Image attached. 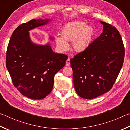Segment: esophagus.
Masks as SVG:
<instances>
[{"label": "esophagus", "mask_w": 130, "mask_h": 130, "mask_svg": "<svg viewBox=\"0 0 130 130\" xmlns=\"http://www.w3.org/2000/svg\"><path fill=\"white\" fill-rule=\"evenodd\" d=\"M70 65V58H68L67 61H66V66H67V67H69Z\"/></svg>", "instance_id": "1"}]
</instances>
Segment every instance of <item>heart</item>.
I'll return each mask as SVG.
<instances>
[{
	"instance_id": "heart-1",
	"label": "heart",
	"mask_w": 130,
	"mask_h": 130,
	"mask_svg": "<svg viewBox=\"0 0 130 130\" xmlns=\"http://www.w3.org/2000/svg\"><path fill=\"white\" fill-rule=\"evenodd\" d=\"M95 29L85 22L75 21L68 23L62 27L61 37L56 38V43L60 50L68 49L67 42H72L73 50L81 53L86 51L93 40Z\"/></svg>"
}]
</instances>
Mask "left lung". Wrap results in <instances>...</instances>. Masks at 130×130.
Here are the masks:
<instances>
[{
	"instance_id": "8db88e82",
	"label": "left lung",
	"mask_w": 130,
	"mask_h": 130,
	"mask_svg": "<svg viewBox=\"0 0 130 130\" xmlns=\"http://www.w3.org/2000/svg\"><path fill=\"white\" fill-rule=\"evenodd\" d=\"M103 32L86 51L70 59L75 91L85 99L96 98L112 88L124 58L122 39L116 28L100 21Z\"/></svg>"
}]
</instances>
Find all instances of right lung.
<instances>
[{
    "instance_id": "1",
    "label": "right lung",
    "mask_w": 130,
    "mask_h": 130,
    "mask_svg": "<svg viewBox=\"0 0 130 130\" xmlns=\"http://www.w3.org/2000/svg\"><path fill=\"white\" fill-rule=\"evenodd\" d=\"M50 19H32L20 25L9 40L6 67L13 84L23 95L41 100L52 90L55 75L65 65L68 56L52 51L49 42L34 43L29 31L48 24ZM49 39L53 40V37Z\"/></svg>"
}]
</instances>
